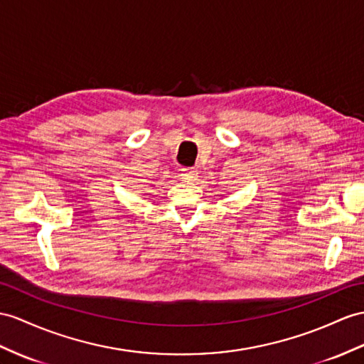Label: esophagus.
<instances>
[{"instance_id":"34e87169","label":"esophagus","mask_w":364,"mask_h":364,"mask_svg":"<svg viewBox=\"0 0 364 364\" xmlns=\"http://www.w3.org/2000/svg\"><path fill=\"white\" fill-rule=\"evenodd\" d=\"M182 176L185 181H194L196 179V171L193 170V168H182Z\"/></svg>"}]
</instances>
